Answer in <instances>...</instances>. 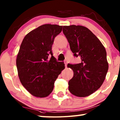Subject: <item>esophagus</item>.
Listing matches in <instances>:
<instances>
[{"mask_svg": "<svg viewBox=\"0 0 120 120\" xmlns=\"http://www.w3.org/2000/svg\"><path fill=\"white\" fill-rule=\"evenodd\" d=\"M64 64H65V67H67V64H68V61L67 60H64Z\"/></svg>", "mask_w": 120, "mask_h": 120, "instance_id": "esophagus-1", "label": "esophagus"}]
</instances>
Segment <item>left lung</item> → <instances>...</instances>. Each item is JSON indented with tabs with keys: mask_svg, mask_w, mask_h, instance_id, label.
<instances>
[{
	"mask_svg": "<svg viewBox=\"0 0 120 120\" xmlns=\"http://www.w3.org/2000/svg\"><path fill=\"white\" fill-rule=\"evenodd\" d=\"M63 32L75 57L81 63L68 64L73 77L68 82V89L78 97H86L100 88L108 72L106 49L100 40L84 26H63Z\"/></svg>",
	"mask_w": 120,
	"mask_h": 120,
	"instance_id": "8db88e82",
	"label": "left lung"
}]
</instances>
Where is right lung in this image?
<instances>
[{
	"label": "right lung",
	"instance_id": "add662e5",
	"mask_svg": "<svg viewBox=\"0 0 120 120\" xmlns=\"http://www.w3.org/2000/svg\"><path fill=\"white\" fill-rule=\"evenodd\" d=\"M62 27L40 26L28 33L20 46L16 57L19 78L24 88L36 97L49 96L53 90L54 82L65 68L64 62H57L52 51L54 38L61 32Z\"/></svg>",
	"mask_w": 120,
	"mask_h": 120
}]
</instances>
